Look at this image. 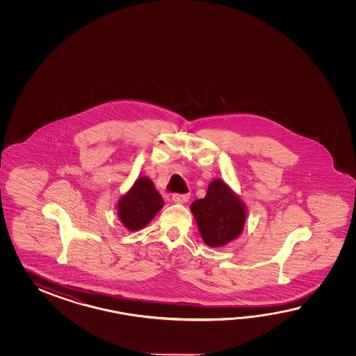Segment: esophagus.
I'll return each instance as SVG.
<instances>
[{
	"label": "esophagus",
	"instance_id": "1",
	"mask_svg": "<svg viewBox=\"0 0 356 356\" xmlns=\"http://www.w3.org/2000/svg\"><path fill=\"white\" fill-rule=\"evenodd\" d=\"M189 196L187 193H175L173 195V201L177 204H186L188 201Z\"/></svg>",
	"mask_w": 356,
	"mask_h": 356
}]
</instances>
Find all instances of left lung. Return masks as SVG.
Masks as SVG:
<instances>
[{
	"mask_svg": "<svg viewBox=\"0 0 356 356\" xmlns=\"http://www.w3.org/2000/svg\"><path fill=\"white\" fill-rule=\"evenodd\" d=\"M204 243L221 247L232 242L244 227V206L233 191L220 179L209 184L206 196L191 204Z\"/></svg>",
	"mask_w": 356,
	"mask_h": 356,
	"instance_id": "8db88e82",
	"label": "left lung"
}]
</instances>
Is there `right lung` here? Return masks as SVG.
<instances>
[{
  "label": "right lung",
  "instance_id": "right-lung-1",
  "mask_svg": "<svg viewBox=\"0 0 356 356\" xmlns=\"http://www.w3.org/2000/svg\"><path fill=\"white\" fill-rule=\"evenodd\" d=\"M164 201L149 178H138L118 204V216L129 230L147 225L163 207Z\"/></svg>",
  "mask_w": 356,
  "mask_h": 356
}]
</instances>
